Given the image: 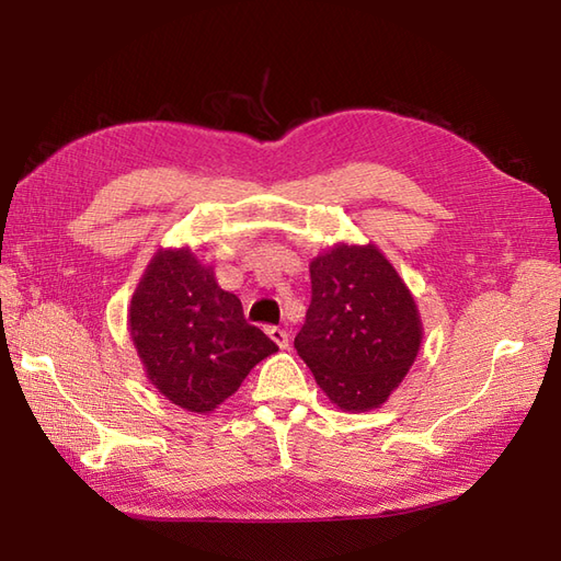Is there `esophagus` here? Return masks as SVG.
I'll return each mask as SVG.
<instances>
[{"label": "esophagus", "instance_id": "esophagus-1", "mask_svg": "<svg viewBox=\"0 0 561 561\" xmlns=\"http://www.w3.org/2000/svg\"><path fill=\"white\" fill-rule=\"evenodd\" d=\"M267 337L277 344L279 350H289V335H287V330H282V328H267Z\"/></svg>", "mask_w": 561, "mask_h": 561}]
</instances>
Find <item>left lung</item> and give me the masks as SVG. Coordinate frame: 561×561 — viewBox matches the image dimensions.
I'll use <instances>...</instances> for the list:
<instances>
[{
    "instance_id": "obj_1",
    "label": "left lung",
    "mask_w": 561,
    "mask_h": 561,
    "mask_svg": "<svg viewBox=\"0 0 561 561\" xmlns=\"http://www.w3.org/2000/svg\"><path fill=\"white\" fill-rule=\"evenodd\" d=\"M308 270L311 306L294 347L337 410H378L422 347L414 296L371 241H337Z\"/></svg>"
}]
</instances>
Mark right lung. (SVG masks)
Listing matches in <instances>:
<instances>
[{
	"label": "right lung",
	"instance_id": "right-lung-1",
	"mask_svg": "<svg viewBox=\"0 0 561 561\" xmlns=\"http://www.w3.org/2000/svg\"><path fill=\"white\" fill-rule=\"evenodd\" d=\"M127 330L149 383L195 414L217 410L250 368L277 352L190 245L151 255L127 308Z\"/></svg>",
	"mask_w": 561,
	"mask_h": 561
}]
</instances>
